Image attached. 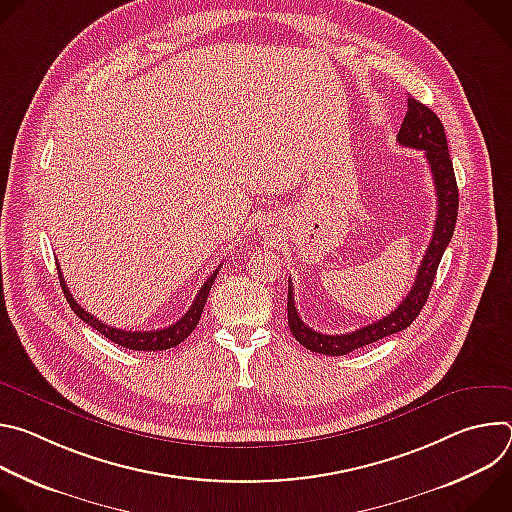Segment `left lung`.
<instances>
[{"mask_svg":"<svg viewBox=\"0 0 512 512\" xmlns=\"http://www.w3.org/2000/svg\"><path fill=\"white\" fill-rule=\"evenodd\" d=\"M397 141L405 148L413 150H423L431 176H433V186L437 194V218H435V227H433V237L427 245V251L423 255V261L417 269L415 283L411 287L405 300L397 306L395 312L389 316L358 328L348 334H322L312 330L302 322L296 310L294 302V285H287V324L291 334L296 336V340L306 346L312 352L328 354V356H340L348 354L360 346L373 344L385 336H391L395 332L405 330L423 310L429 289L433 285L437 265L442 261V255L446 247L452 241L454 227H456V218H458V184H456V174L452 166V158L448 152V139L444 125L429 107L419 103L417 99L409 97L407 99V115L401 123Z\"/></svg>","mask_w":512,"mask_h":512,"instance_id":"8db88e82","label":"left lung"}]
</instances>
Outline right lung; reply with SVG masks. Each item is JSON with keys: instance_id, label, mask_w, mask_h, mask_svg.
Returning <instances> with one entry per match:
<instances>
[{"instance_id": "1", "label": "right lung", "mask_w": 512, "mask_h": 512, "mask_svg": "<svg viewBox=\"0 0 512 512\" xmlns=\"http://www.w3.org/2000/svg\"><path fill=\"white\" fill-rule=\"evenodd\" d=\"M58 269V277H60V285H62V291L66 296V302L70 304L72 312H75L83 322H87L89 326H93L99 334H103L105 338H109L111 342L123 346V348H129V350H145V352H158V350H166V348H174L178 346L180 342H184L190 332L196 328L200 316H202V310H204V304H206V298H208V291L216 279V273L218 269H214L210 273V277L204 281V285L200 287V291L196 294V300L192 302V306L188 308V312L172 326L168 328H162V330H150V332H133V330H121V328H113V326H107L103 324L101 320H97L93 314L85 312V308H81L77 304V300L72 298V294L68 291V285L64 283L62 279V271L60 267Z\"/></svg>"}]
</instances>
